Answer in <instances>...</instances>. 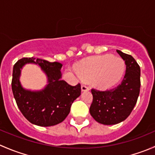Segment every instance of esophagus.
<instances>
[{
    "instance_id": "1",
    "label": "esophagus",
    "mask_w": 155,
    "mask_h": 155,
    "mask_svg": "<svg viewBox=\"0 0 155 155\" xmlns=\"http://www.w3.org/2000/svg\"><path fill=\"white\" fill-rule=\"evenodd\" d=\"M81 88H82V91H88L89 90V87L87 86V84H85V83L82 84V86H81Z\"/></svg>"
}]
</instances>
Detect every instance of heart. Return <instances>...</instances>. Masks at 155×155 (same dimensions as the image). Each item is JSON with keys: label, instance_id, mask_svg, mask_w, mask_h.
<instances>
[{"label": "heart", "instance_id": "1", "mask_svg": "<svg viewBox=\"0 0 155 155\" xmlns=\"http://www.w3.org/2000/svg\"><path fill=\"white\" fill-rule=\"evenodd\" d=\"M124 69V61L112 54L88 58L76 66V71L81 78L93 80L100 88H107L117 83L122 77Z\"/></svg>", "mask_w": 155, "mask_h": 155}]
</instances>
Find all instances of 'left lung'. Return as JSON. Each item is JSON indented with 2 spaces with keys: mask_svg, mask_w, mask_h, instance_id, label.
<instances>
[{
  "mask_svg": "<svg viewBox=\"0 0 155 155\" xmlns=\"http://www.w3.org/2000/svg\"><path fill=\"white\" fill-rule=\"evenodd\" d=\"M125 61L126 73L118 86L106 91L92 88L93 101L90 113L97 122L112 125L121 122L130 115L140 91V68L130 54L116 50Z\"/></svg>",
  "mask_w": 155,
  "mask_h": 155,
  "instance_id": "1",
  "label": "left lung"
}]
</instances>
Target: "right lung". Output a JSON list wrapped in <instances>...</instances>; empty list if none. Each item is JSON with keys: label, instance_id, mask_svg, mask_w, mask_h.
<instances>
[{"label": "right lung", "instance_id": "obj_1", "mask_svg": "<svg viewBox=\"0 0 155 155\" xmlns=\"http://www.w3.org/2000/svg\"><path fill=\"white\" fill-rule=\"evenodd\" d=\"M27 63H37L48 75L49 85L41 92H30L20 85V69ZM62 66L59 62H49L33 57L23 58L14 64L12 79L13 96L22 115L32 124L48 127L62 122L70 113L73 101L80 96V84L72 86L61 79Z\"/></svg>", "mask_w": 155, "mask_h": 155}]
</instances>
